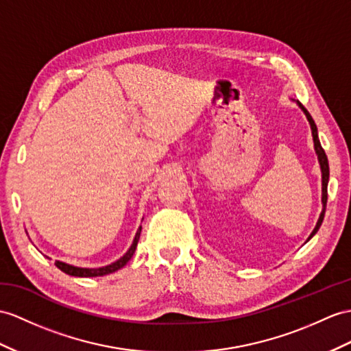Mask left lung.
<instances>
[{"label": "left lung", "instance_id": "1", "mask_svg": "<svg viewBox=\"0 0 351 351\" xmlns=\"http://www.w3.org/2000/svg\"><path fill=\"white\" fill-rule=\"evenodd\" d=\"M298 106L304 110V113H305L306 119H308V122H310V125H311V132H313V140H314V149H315V153H317V156H319L320 168H322V202H323V211H322V215H320V217H319L317 225H315L314 230H313L311 235H310V238H311L315 232H317L319 228L322 226V221H323V217H324V211H326V202H328V182H329V164H328L326 153H324V150H323V147H322V144H320V141H319L317 126H315L311 114L308 113V111H306V108H305L299 101H298ZM310 238H308V240H310Z\"/></svg>", "mask_w": 351, "mask_h": 351}]
</instances>
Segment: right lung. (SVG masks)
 <instances>
[{"label":"right lung","mask_w":351,"mask_h":351,"mask_svg":"<svg viewBox=\"0 0 351 351\" xmlns=\"http://www.w3.org/2000/svg\"><path fill=\"white\" fill-rule=\"evenodd\" d=\"M140 232H141V226H140L138 232H136V235L134 238V243L131 245V249L126 252V254L123 256V258L116 261L114 263L107 265V267H102V268H77V267H73V265H68V263L59 262V261H56L55 265L62 272H65V274L74 276V277H101V276H107V274H110V272H114L117 269H121L122 267H125V265L128 263V261L132 258L134 253H135V249H136V244H138V240H140Z\"/></svg>","instance_id":"1"}]
</instances>
